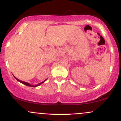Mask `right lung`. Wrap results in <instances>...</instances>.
<instances>
[{
    "label": "right lung",
    "instance_id": "right-lung-1",
    "mask_svg": "<svg viewBox=\"0 0 121 121\" xmlns=\"http://www.w3.org/2000/svg\"><path fill=\"white\" fill-rule=\"evenodd\" d=\"M14 77L16 79V80H17L19 82H21V83H22V84H23L24 85H27V86H31V87H36V86H39V85H41V84H43V82H44V81H46L47 80H45V81H43V82H40V83H39V84H37L36 85H30V84H29V83H28V82H24V81H21V80H19V79H17V78H16V77H15V76H14Z\"/></svg>",
    "mask_w": 121,
    "mask_h": 121
}]
</instances>
